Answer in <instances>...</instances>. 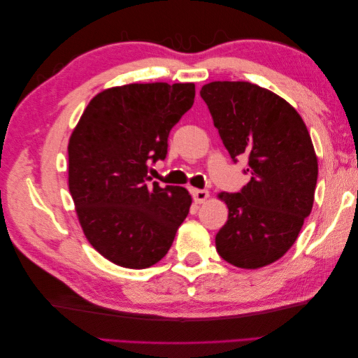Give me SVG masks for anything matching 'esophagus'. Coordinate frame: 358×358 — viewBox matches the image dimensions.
Segmentation results:
<instances>
[{"instance_id": "obj_1", "label": "esophagus", "mask_w": 358, "mask_h": 358, "mask_svg": "<svg viewBox=\"0 0 358 358\" xmlns=\"http://www.w3.org/2000/svg\"><path fill=\"white\" fill-rule=\"evenodd\" d=\"M192 195H194V200L199 204H201L209 199V191H206V189H194Z\"/></svg>"}]
</instances>
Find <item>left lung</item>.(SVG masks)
I'll return each mask as SVG.
<instances>
[{
	"mask_svg": "<svg viewBox=\"0 0 358 358\" xmlns=\"http://www.w3.org/2000/svg\"><path fill=\"white\" fill-rule=\"evenodd\" d=\"M200 95L231 158H248L250 175L240 192L218 194L229 215L215 237L217 252L237 268H263L291 249L313 210V140L291 104L252 83L212 81Z\"/></svg>",
	"mask_w": 358,
	"mask_h": 358,
	"instance_id": "1",
	"label": "left lung"
}]
</instances>
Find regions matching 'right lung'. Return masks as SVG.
Wrapping results in <instances>:
<instances>
[{
	"label": "right lung",
	"instance_id": "1",
	"mask_svg": "<svg viewBox=\"0 0 358 358\" xmlns=\"http://www.w3.org/2000/svg\"><path fill=\"white\" fill-rule=\"evenodd\" d=\"M194 83H146L95 95L71 135L69 191L86 238L104 258L146 269L171 249L192 199L150 183L167 136L192 108Z\"/></svg>",
	"mask_w": 358,
	"mask_h": 358
}]
</instances>
